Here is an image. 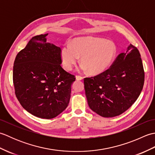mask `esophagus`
<instances>
[{
	"instance_id": "esophagus-1",
	"label": "esophagus",
	"mask_w": 155,
	"mask_h": 155,
	"mask_svg": "<svg viewBox=\"0 0 155 155\" xmlns=\"http://www.w3.org/2000/svg\"><path fill=\"white\" fill-rule=\"evenodd\" d=\"M83 77H81V76H78V75L76 76V80L81 81V80H83Z\"/></svg>"
}]
</instances>
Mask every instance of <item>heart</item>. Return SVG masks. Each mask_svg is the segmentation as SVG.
Listing matches in <instances>:
<instances>
[{
  "instance_id": "obj_1",
  "label": "heart",
  "mask_w": 155,
  "mask_h": 155,
  "mask_svg": "<svg viewBox=\"0 0 155 155\" xmlns=\"http://www.w3.org/2000/svg\"><path fill=\"white\" fill-rule=\"evenodd\" d=\"M116 52V46L112 41L88 37L76 38L71 45H64L61 56L67 71L72 70L81 57V71L88 70L91 74H98L110 67Z\"/></svg>"
}]
</instances>
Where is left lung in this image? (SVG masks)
I'll list each match as a JSON object with an SVG mask.
<instances>
[{
  "mask_svg": "<svg viewBox=\"0 0 155 155\" xmlns=\"http://www.w3.org/2000/svg\"><path fill=\"white\" fill-rule=\"evenodd\" d=\"M144 71L136 47L130 45L118 55L110 67L93 77L84 78L88 106L103 117H114L128 110L143 90Z\"/></svg>",
  "mask_w": 155,
  "mask_h": 155,
  "instance_id": "left-lung-1",
  "label": "left lung"
}]
</instances>
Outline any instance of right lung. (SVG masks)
Returning a JSON list of instances; mask_svg holds the SVG:
<instances>
[{"label": "right lung", "instance_id": "1", "mask_svg": "<svg viewBox=\"0 0 155 155\" xmlns=\"http://www.w3.org/2000/svg\"><path fill=\"white\" fill-rule=\"evenodd\" d=\"M47 35L32 37L16 55L13 84L16 97L26 110L51 119L67 107L76 78L62 68L61 48L47 42Z\"/></svg>", "mask_w": 155, "mask_h": 155}]
</instances>
